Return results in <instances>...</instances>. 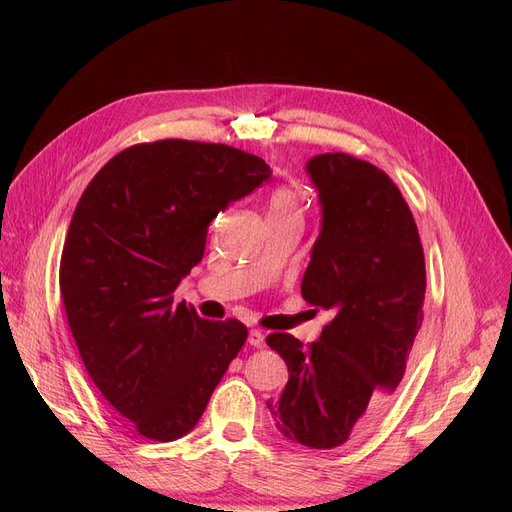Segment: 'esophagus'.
Listing matches in <instances>:
<instances>
[{
	"label": "esophagus",
	"instance_id": "34e87169",
	"mask_svg": "<svg viewBox=\"0 0 512 512\" xmlns=\"http://www.w3.org/2000/svg\"><path fill=\"white\" fill-rule=\"evenodd\" d=\"M249 344L255 348H263L265 344V334L261 330H251L249 332Z\"/></svg>",
	"mask_w": 512,
	"mask_h": 512
}]
</instances>
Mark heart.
<instances>
[{
  "instance_id": "1",
  "label": "heart",
  "mask_w": 512,
  "mask_h": 512,
  "mask_svg": "<svg viewBox=\"0 0 512 512\" xmlns=\"http://www.w3.org/2000/svg\"><path fill=\"white\" fill-rule=\"evenodd\" d=\"M303 195L297 186H278L276 191L270 195L267 201V218H292V220H303Z\"/></svg>"
}]
</instances>
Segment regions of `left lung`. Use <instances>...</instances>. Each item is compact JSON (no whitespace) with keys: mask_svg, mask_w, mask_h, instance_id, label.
<instances>
[{"mask_svg":"<svg viewBox=\"0 0 512 512\" xmlns=\"http://www.w3.org/2000/svg\"><path fill=\"white\" fill-rule=\"evenodd\" d=\"M307 174L321 230L301 294L332 319L309 346L284 332L267 336L288 365V384L267 409L288 440L326 450L384 417L423 321L425 259L413 213L386 172L321 153Z\"/></svg>","mask_w":512,"mask_h":512,"instance_id":"left-lung-1","label":"left lung"}]
</instances>
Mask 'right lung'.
Wrapping results in <instances>:
<instances>
[{"label":"right lung","instance_id":"obj_1","mask_svg":"<svg viewBox=\"0 0 512 512\" xmlns=\"http://www.w3.org/2000/svg\"><path fill=\"white\" fill-rule=\"evenodd\" d=\"M272 176L257 155L166 139L132 145L80 197L60 261L68 326L103 398L149 440L191 432L247 340L174 290L203 259L211 220Z\"/></svg>","mask_w":512,"mask_h":512}]
</instances>
